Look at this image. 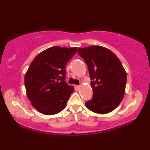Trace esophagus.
I'll use <instances>...</instances> for the list:
<instances>
[{"label":"esophagus","mask_w":150,"mask_h":150,"mask_svg":"<svg viewBox=\"0 0 150 150\" xmlns=\"http://www.w3.org/2000/svg\"><path fill=\"white\" fill-rule=\"evenodd\" d=\"M74 87H75L76 90H77V91H79V90H80V89H81V86H79V85H75Z\"/></svg>","instance_id":"esophagus-1"}]
</instances>
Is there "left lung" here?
I'll list each match as a JSON object with an SVG mask.
<instances>
[{"mask_svg": "<svg viewBox=\"0 0 150 150\" xmlns=\"http://www.w3.org/2000/svg\"><path fill=\"white\" fill-rule=\"evenodd\" d=\"M78 53L87 63L93 98L85 102L88 109L106 114L117 107L126 91L127 76L118 57L105 47L79 48Z\"/></svg>", "mask_w": 150, "mask_h": 150, "instance_id": "obj_1", "label": "left lung"}]
</instances>
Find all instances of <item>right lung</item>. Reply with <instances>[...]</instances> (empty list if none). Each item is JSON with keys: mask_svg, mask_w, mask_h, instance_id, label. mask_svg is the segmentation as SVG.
Listing matches in <instances>:
<instances>
[{"mask_svg": "<svg viewBox=\"0 0 150 150\" xmlns=\"http://www.w3.org/2000/svg\"><path fill=\"white\" fill-rule=\"evenodd\" d=\"M76 47H50L41 52L30 63L24 76L28 99L41 113L52 115L64 109L74 88L65 81V65Z\"/></svg>", "mask_w": 150, "mask_h": 150, "instance_id": "right-lung-1", "label": "right lung"}]
</instances>
